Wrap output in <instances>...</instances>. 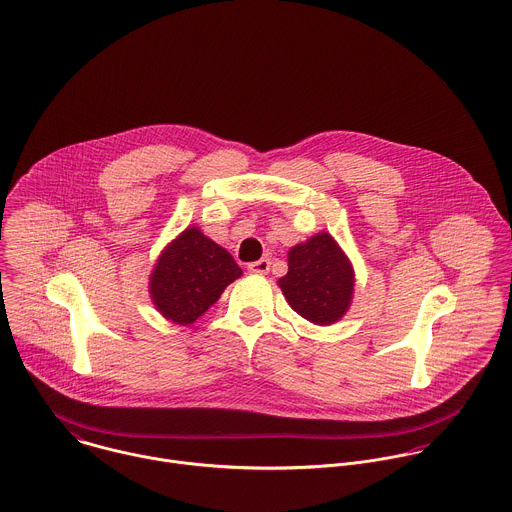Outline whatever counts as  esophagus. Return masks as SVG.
<instances>
[{
    "label": "esophagus",
    "instance_id": "34e87169",
    "mask_svg": "<svg viewBox=\"0 0 512 512\" xmlns=\"http://www.w3.org/2000/svg\"><path fill=\"white\" fill-rule=\"evenodd\" d=\"M270 266H272L270 258H260V260L248 264V272H252V274H268Z\"/></svg>",
    "mask_w": 512,
    "mask_h": 512
}]
</instances>
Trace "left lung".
Listing matches in <instances>:
<instances>
[{"instance_id":"8db88e82","label":"left lung","mask_w":512,"mask_h":512,"mask_svg":"<svg viewBox=\"0 0 512 512\" xmlns=\"http://www.w3.org/2000/svg\"><path fill=\"white\" fill-rule=\"evenodd\" d=\"M280 288L290 307L315 325L339 321L351 307L355 272L331 234L319 232L293 246Z\"/></svg>"}]
</instances>
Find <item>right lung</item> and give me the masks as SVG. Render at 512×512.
<instances>
[{
	"label": "right lung",
	"instance_id": "1",
	"mask_svg": "<svg viewBox=\"0 0 512 512\" xmlns=\"http://www.w3.org/2000/svg\"><path fill=\"white\" fill-rule=\"evenodd\" d=\"M240 276L242 270L222 246L189 226L157 258L149 293L165 319L191 325Z\"/></svg>",
	"mask_w": 512,
	"mask_h": 512
}]
</instances>
